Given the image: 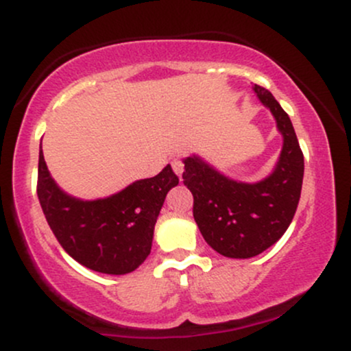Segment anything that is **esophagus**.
I'll list each match as a JSON object with an SVG mask.
<instances>
[{
	"label": "esophagus",
	"instance_id": "34e87169",
	"mask_svg": "<svg viewBox=\"0 0 351 351\" xmlns=\"http://www.w3.org/2000/svg\"><path fill=\"white\" fill-rule=\"evenodd\" d=\"M171 168H173V171L176 173V175L180 176L181 178V175H183V171H184V165H183V162H181V160H178V158H175L171 162Z\"/></svg>",
	"mask_w": 351,
	"mask_h": 351
}]
</instances>
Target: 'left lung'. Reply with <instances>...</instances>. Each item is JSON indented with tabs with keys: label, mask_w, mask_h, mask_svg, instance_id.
I'll use <instances>...</instances> for the list:
<instances>
[{
	"label": "left lung",
	"mask_w": 351,
	"mask_h": 351,
	"mask_svg": "<svg viewBox=\"0 0 351 351\" xmlns=\"http://www.w3.org/2000/svg\"><path fill=\"white\" fill-rule=\"evenodd\" d=\"M280 132L282 150L272 173L256 183L229 178L198 155L183 160V183L193 193V216L204 241L224 257L249 259L280 239L295 215L304 155L291 119L267 88L254 86Z\"/></svg>",
	"instance_id": "left-lung-1"
}]
</instances>
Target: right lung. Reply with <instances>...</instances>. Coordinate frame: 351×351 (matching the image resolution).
Segmentation results:
<instances>
[{"label":"right lung","instance_id":"right-lung-1","mask_svg":"<svg viewBox=\"0 0 351 351\" xmlns=\"http://www.w3.org/2000/svg\"><path fill=\"white\" fill-rule=\"evenodd\" d=\"M170 165L107 198L67 195L51 176L39 147L38 198L47 224L72 259L95 272L123 276L152 251L153 231L168 191L178 184Z\"/></svg>","mask_w":351,"mask_h":351}]
</instances>
